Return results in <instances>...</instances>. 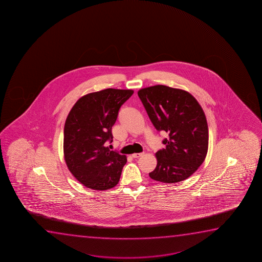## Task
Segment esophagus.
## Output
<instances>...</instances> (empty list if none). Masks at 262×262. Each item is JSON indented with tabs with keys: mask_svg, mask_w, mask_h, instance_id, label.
Masks as SVG:
<instances>
[{
	"mask_svg": "<svg viewBox=\"0 0 262 262\" xmlns=\"http://www.w3.org/2000/svg\"><path fill=\"white\" fill-rule=\"evenodd\" d=\"M142 155H143L142 153H134V154L132 155V157H133V158H138L141 157Z\"/></svg>",
	"mask_w": 262,
	"mask_h": 262,
	"instance_id": "esophagus-1",
	"label": "esophagus"
}]
</instances>
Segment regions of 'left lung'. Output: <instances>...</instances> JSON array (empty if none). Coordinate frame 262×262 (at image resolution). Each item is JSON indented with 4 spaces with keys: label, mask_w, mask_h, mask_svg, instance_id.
I'll return each mask as SVG.
<instances>
[{
    "label": "left lung",
    "mask_w": 262,
    "mask_h": 262,
    "mask_svg": "<svg viewBox=\"0 0 262 262\" xmlns=\"http://www.w3.org/2000/svg\"><path fill=\"white\" fill-rule=\"evenodd\" d=\"M138 95L155 128L168 133L165 148L156 153L151 179L174 183L189 178L208 153V122L201 104L185 90L164 85L141 89Z\"/></svg>",
    "instance_id": "obj_1"
}]
</instances>
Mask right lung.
Segmentation results:
<instances>
[{
	"mask_svg": "<svg viewBox=\"0 0 262 262\" xmlns=\"http://www.w3.org/2000/svg\"><path fill=\"white\" fill-rule=\"evenodd\" d=\"M132 90L106 89L86 94L72 106L65 121L64 160L72 176L86 188L105 190L117 185L127 162L111 151L112 127Z\"/></svg>",
	"mask_w": 262,
	"mask_h": 262,
	"instance_id": "right-lung-1",
	"label": "right lung"
}]
</instances>
